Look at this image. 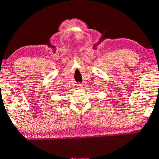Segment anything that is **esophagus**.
Listing matches in <instances>:
<instances>
[{"mask_svg":"<svg viewBox=\"0 0 159 159\" xmlns=\"http://www.w3.org/2000/svg\"><path fill=\"white\" fill-rule=\"evenodd\" d=\"M82 85H83L82 84H80V83H79V84H78V85H77V86H78L77 88H81V87H82Z\"/></svg>","mask_w":159,"mask_h":159,"instance_id":"34e87169","label":"esophagus"}]
</instances>
